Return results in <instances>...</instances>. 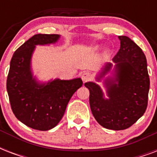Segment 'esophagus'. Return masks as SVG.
Here are the masks:
<instances>
[{"instance_id": "esophagus-1", "label": "esophagus", "mask_w": 157, "mask_h": 157, "mask_svg": "<svg viewBox=\"0 0 157 157\" xmlns=\"http://www.w3.org/2000/svg\"><path fill=\"white\" fill-rule=\"evenodd\" d=\"M81 79H82V81L84 82H87V81H90L92 79V75L89 71H84L83 73L81 74Z\"/></svg>"}]
</instances>
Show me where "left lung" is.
Segmentation results:
<instances>
[{
  "mask_svg": "<svg viewBox=\"0 0 157 157\" xmlns=\"http://www.w3.org/2000/svg\"><path fill=\"white\" fill-rule=\"evenodd\" d=\"M118 37L121 47L112 59L116 63L115 79L105 81L109 98H103L102 90L95 83L85 84L90 90V105L95 120L113 130L128 129L144 114L150 87L147 59L142 49L125 36ZM112 66L106 64L100 78Z\"/></svg>",
  "mask_w": 157,
  "mask_h": 157,
  "instance_id": "obj_1",
  "label": "left lung"
}]
</instances>
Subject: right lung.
<instances>
[{
  "mask_svg": "<svg viewBox=\"0 0 157 157\" xmlns=\"http://www.w3.org/2000/svg\"><path fill=\"white\" fill-rule=\"evenodd\" d=\"M57 34H36L18 48L10 61L6 88L11 109L22 123L32 129L49 130L61 121L73 94L82 86L81 78L54 80L39 85L33 78L30 61L36 45L56 42Z\"/></svg>",
  "mask_w": 157,
  "mask_h": 157,
  "instance_id": "right-lung-1",
  "label": "right lung"
}]
</instances>
